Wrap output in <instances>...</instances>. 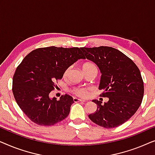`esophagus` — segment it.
Wrapping results in <instances>:
<instances>
[{"label":"esophagus","instance_id":"obj_1","mask_svg":"<svg viewBox=\"0 0 155 155\" xmlns=\"http://www.w3.org/2000/svg\"><path fill=\"white\" fill-rule=\"evenodd\" d=\"M73 101H75V102H85V101H86L85 100H84V99H78V98H76V97H74Z\"/></svg>","mask_w":155,"mask_h":155}]
</instances>
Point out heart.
<instances>
[{"label":"heart","mask_w":155,"mask_h":155,"mask_svg":"<svg viewBox=\"0 0 155 155\" xmlns=\"http://www.w3.org/2000/svg\"><path fill=\"white\" fill-rule=\"evenodd\" d=\"M94 66L92 63H86L82 65V68H85L88 67H92ZM71 67L69 66L65 70L64 73H63V77L66 78L68 75L70 71H71ZM91 89L89 87H75L71 90V92L73 93V94L76 95V96H78L80 97H83V98H86V97H89L90 92H91Z\"/></svg>","instance_id":"obj_1"}]
</instances>
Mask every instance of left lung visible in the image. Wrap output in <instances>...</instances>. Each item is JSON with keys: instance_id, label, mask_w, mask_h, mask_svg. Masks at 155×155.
Instances as JSON below:
<instances>
[{"instance_id": "1", "label": "left lung", "mask_w": 155, "mask_h": 155, "mask_svg": "<svg viewBox=\"0 0 155 155\" xmlns=\"http://www.w3.org/2000/svg\"><path fill=\"white\" fill-rule=\"evenodd\" d=\"M89 60L96 63L101 73L100 97L108 102L93 100L97 111L90 114L93 123L106 128H116L130 119L139 109L144 95L140 71L130 58L109 46L80 48Z\"/></svg>"}]
</instances>
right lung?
Listing matches in <instances>:
<instances>
[{"label": "right lung", "instance_id": "add662e5", "mask_svg": "<svg viewBox=\"0 0 155 155\" xmlns=\"http://www.w3.org/2000/svg\"><path fill=\"white\" fill-rule=\"evenodd\" d=\"M85 57L78 47L49 46L33 50L17 67L12 78V93L21 110L35 124L50 126L68 116L73 97L62 95L51 99L56 82L65 70Z\"/></svg>", "mask_w": 155, "mask_h": 155}]
</instances>
